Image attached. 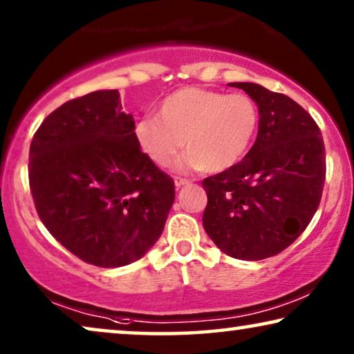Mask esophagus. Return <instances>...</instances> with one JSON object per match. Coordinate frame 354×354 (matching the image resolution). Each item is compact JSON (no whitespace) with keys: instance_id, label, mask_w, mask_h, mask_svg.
<instances>
[{"instance_id":"1","label":"esophagus","mask_w":354,"mask_h":354,"mask_svg":"<svg viewBox=\"0 0 354 354\" xmlns=\"http://www.w3.org/2000/svg\"><path fill=\"white\" fill-rule=\"evenodd\" d=\"M187 184H191V181H189V179H186V178H175L176 189L183 187V186H187Z\"/></svg>"}]
</instances>
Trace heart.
<instances>
[{
	"label": "heart",
	"mask_w": 354,
	"mask_h": 354,
	"mask_svg": "<svg viewBox=\"0 0 354 354\" xmlns=\"http://www.w3.org/2000/svg\"><path fill=\"white\" fill-rule=\"evenodd\" d=\"M156 118L135 124L140 149L159 167H168L186 141L179 170L224 171L250 147L257 129V108L250 97L202 87H183L162 100Z\"/></svg>",
	"instance_id": "heart-1"
}]
</instances>
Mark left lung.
<instances>
[{"label": "left lung", "instance_id": "8db88e82", "mask_svg": "<svg viewBox=\"0 0 354 354\" xmlns=\"http://www.w3.org/2000/svg\"><path fill=\"white\" fill-rule=\"evenodd\" d=\"M259 109L257 138L245 159L203 179V229L230 257L261 261L307 229L326 179L321 131L292 98L254 82H230Z\"/></svg>", "mask_w": 354, "mask_h": 354}]
</instances>
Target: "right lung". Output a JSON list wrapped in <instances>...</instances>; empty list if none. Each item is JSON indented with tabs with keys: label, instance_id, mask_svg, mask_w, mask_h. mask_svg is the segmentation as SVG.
I'll use <instances>...</instances> for the list:
<instances>
[{
	"label": "right lung",
	"instance_id": "right-lung-1",
	"mask_svg": "<svg viewBox=\"0 0 354 354\" xmlns=\"http://www.w3.org/2000/svg\"><path fill=\"white\" fill-rule=\"evenodd\" d=\"M118 91L70 100L30 146V191L42 224L84 262L103 268L143 257L165 227L175 183L140 149Z\"/></svg>",
	"mask_w": 354,
	"mask_h": 354
}]
</instances>
